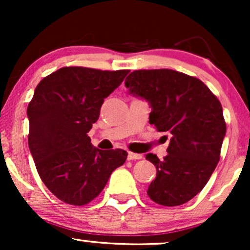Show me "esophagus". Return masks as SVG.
<instances>
[{
	"instance_id": "34e87169",
	"label": "esophagus",
	"mask_w": 250,
	"mask_h": 250,
	"mask_svg": "<svg viewBox=\"0 0 250 250\" xmlns=\"http://www.w3.org/2000/svg\"><path fill=\"white\" fill-rule=\"evenodd\" d=\"M143 157L142 154H137V153H133V151H129L128 153V160L131 161V160H141Z\"/></svg>"
}]
</instances>
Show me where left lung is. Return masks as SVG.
<instances>
[{
  "label": "left lung",
  "instance_id": "1",
  "mask_svg": "<svg viewBox=\"0 0 250 250\" xmlns=\"http://www.w3.org/2000/svg\"><path fill=\"white\" fill-rule=\"evenodd\" d=\"M125 83L150 103L149 123L171 136L162 160L146 155L157 170L148 196L167 207L188 202L220 161L227 127L219 99L201 80L171 69L134 70Z\"/></svg>",
  "mask_w": 250,
  "mask_h": 250
}]
</instances>
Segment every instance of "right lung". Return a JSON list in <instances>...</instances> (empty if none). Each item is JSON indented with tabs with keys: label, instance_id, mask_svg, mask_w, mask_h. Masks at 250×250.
Masks as SVG:
<instances>
[{
	"label": "right lung",
	"instance_id": "right-lung-1",
	"mask_svg": "<svg viewBox=\"0 0 250 250\" xmlns=\"http://www.w3.org/2000/svg\"><path fill=\"white\" fill-rule=\"evenodd\" d=\"M129 70L63 67L37 84L28 104V145L45 187L68 205L99 196L109 176L127 160L123 149L100 150L88 136L105 97Z\"/></svg>",
	"mask_w": 250,
	"mask_h": 250
}]
</instances>
